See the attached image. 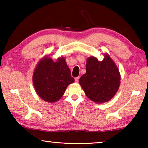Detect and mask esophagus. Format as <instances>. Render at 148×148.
Returning a JSON list of instances; mask_svg holds the SVG:
<instances>
[{
    "label": "esophagus",
    "mask_w": 148,
    "mask_h": 148,
    "mask_svg": "<svg viewBox=\"0 0 148 148\" xmlns=\"http://www.w3.org/2000/svg\"><path fill=\"white\" fill-rule=\"evenodd\" d=\"M78 82H79V77H75V82H76V83H78Z\"/></svg>",
    "instance_id": "34e87169"
}]
</instances>
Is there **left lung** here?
<instances>
[{
    "instance_id": "8db88e82",
    "label": "left lung",
    "mask_w": 148,
    "mask_h": 148,
    "mask_svg": "<svg viewBox=\"0 0 148 148\" xmlns=\"http://www.w3.org/2000/svg\"><path fill=\"white\" fill-rule=\"evenodd\" d=\"M119 69L109 55L99 61L96 57L87 59L86 72L79 79V83L86 96L96 103L109 101L118 91L120 85Z\"/></svg>"
}]
</instances>
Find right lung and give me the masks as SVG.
<instances>
[{
	"instance_id": "1",
	"label": "right lung",
	"mask_w": 148,
	"mask_h": 148,
	"mask_svg": "<svg viewBox=\"0 0 148 148\" xmlns=\"http://www.w3.org/2000/svg\"><path fill=\"white\" fill-rule=\"evenodd\" d=\"M32 82L37 95L46 102H55L61 98L69 84L74 82L64 57L54 61L46 56L34 69Z\"/></svg>"
}]
</instances>
